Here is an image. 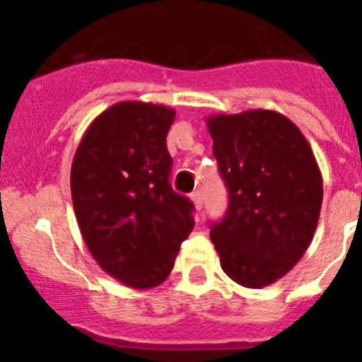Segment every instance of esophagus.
Listing matches in <instances>:
<instances>
[{
  "label": "esophagus",
  "instance_id": "esophagus-1",
  "mask_svg": "<svg viewBox=\"0 0 362 362\" xmlns=\"http://www.w3.org/2000/svg\"><path fill=\"white\" fill-rule=\"evenodd\" d=\"M191 200H193V204H194V207H197V209H202V206H204V200H202V193H200V191H194V193H191Z\"/></svg>",
  "mask_w": 362,
  "mask_h": 362
}]
</instances>
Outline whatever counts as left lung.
<instances>
[{
    "label": "left lung",
    "mask_w": 362,
    "mask_h": 362,
    "mask_svg": "<svg viewBox=\"0 0 362 362\" xmlns=\"http://www.w3.org/2000/svg\"><path fill=\"white\" fill-rule=\"evenodd\" d=\"M229 191L211 226L220 266L244 288H264L303 259L319 222L322 175L300 129L284 115L251 109L206 118Z\"/></svg>",
    "instance_id": "obj_1"
}]
</instances>
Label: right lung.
I'll list each match as a JSON object with an SVG mask.
<instances>
[{"label": "right lung", "mask_w": 362, "mask_h": 362, "mask_svg": "<svg viewBox=\"0 0 362 362\" xmlns=\"http://www.w3.org/2000/svg\"><path fill=\"white\" fill-rule=\"evenodd\" d=\"M175 109L118 102L90 122L71 168L72 206L87 250L134 290L162 284L193 231V204L169 184Z\"/></svg>", "instance_id": "right-lung-1"}]
</instances>
